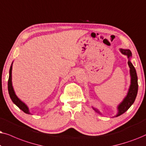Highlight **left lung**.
<instances>
[{"mask_svg":"<svg viewBox=\"0 0 146 146\" xmlns=\"http://www.w3.org/2000/svg\"><path fill=\"white\" fill-rule=\"evenodd\" d=\"M120 52L125 55L128 58V65L129 67V73L130 77H131V83H130L129 88L128 89L127 96H126L123 101L118 105L117 106V114L114 116V117H118V116L121 115L123 114L129 109L131 105L133 104L135 102V98H136L137 94V90H138V83H137V76L136 71H135V67H133V64L131 63V61H130V58L131 57V52L129 49H123V48H120ZM93 108V107H92ZM93 110L98 113L102 114L101 112L99 111L98 109L93 108Z\"/></svg>","mask_w":146,"mask_h":146,"instance_id":"1","label":"left lung"}]
</instances>
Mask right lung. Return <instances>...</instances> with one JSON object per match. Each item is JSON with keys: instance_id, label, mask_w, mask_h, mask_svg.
<instances>
[{"instance_id": "add662e5", "label": "right lung", "mask_w": 146, "mask_h": 146, "mask_svg": "<svg viewBox=\"0 0 146 146\" xmlns=\"http://www.w3.org/2000/svg\"><path fill=\"white\" fill-rule=\"evenodd\" d=\"M13 63L11 64V67H10L9 70V81H8V91H9V93L10 98H11V100L13 101V102L18 107L19 109H21L23 111H24L25 113L27 114H31L30 111H29V109L28 106L25 104L24 102H22L18 97L17 96L16 93L15 92L14 89H13V83H12V69H13Z\"/></svg>"}]
</instances>
